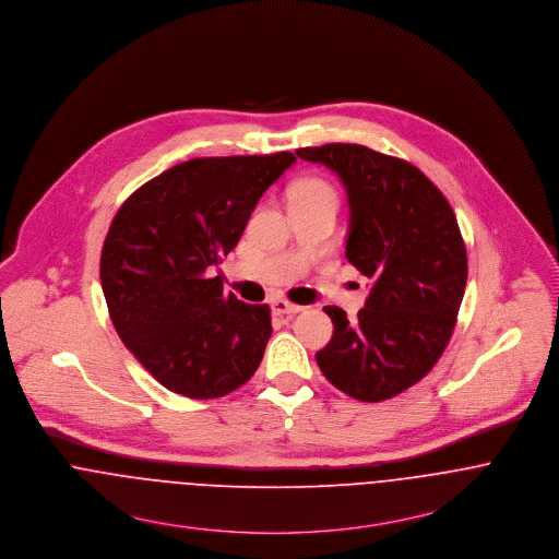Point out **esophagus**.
I'll use <instances>...</instances> for the list:
<instances>
[{
	"mask_svg": "<svg viewBox=\"0 0 559 559\" xmlns=\"http://www.w3.org/2000/svg\"><path fill=\"white\" fill-rule=\"evenodd\" d=\"M302 310V307H298V305H292V302H287V300H283V298H278V300H274L272 302V312L274 314H289V317H294V314H298Z\"/></svg>",
	"mask_w": 559,
	"mask_h": 559,
	"instance_id": "obj_1",
	"label": "esophagus"
}]
</instances>
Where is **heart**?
Wrapping results in <instances>:
<instances>
[{"mask_svg":"<svg viewBox=\"0 0 559 559\" xmlns=\"http://www.w3.org/2000/svg\"><path fill=\"white\" fill-rule=\"evenodd\" d=\"M294 194H332V190L321 180H307V182L298 185Z\"/></svg>","mask_w":559,"mask_h":559,"instance_id":"1","label":"heart"}]
</instances>
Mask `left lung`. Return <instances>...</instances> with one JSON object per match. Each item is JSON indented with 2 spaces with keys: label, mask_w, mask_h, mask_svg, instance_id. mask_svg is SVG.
Segmentation results:
<instances>
[{
  "label": "left lung",
  "mask_w": 559,
  "mask_h": 559,
  "mask_svg": "<svg viewBox=\"0 0 559 559\" xmlns=\"http://www.w3.org/2000/svg\"><path fill=\"white\" fill-rule=\"evenodd\" d=\"M332 169L347 190L345 257L371 278L358 319L325 307L334 323L317 352L325 379L345 394L377 403L396 396L441 358L467 283V252L441 190L412 163L356 143L300 147Z\"/></svg>",
  "instance_id": "obj_1"
}]
</instances>
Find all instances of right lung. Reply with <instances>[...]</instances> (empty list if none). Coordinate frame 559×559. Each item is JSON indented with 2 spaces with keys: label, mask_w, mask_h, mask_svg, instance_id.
Here are the masks:
<instances>
[{
  "label": "right lung",
  "mask_w": 559,
  "mask_h": 559,
  "mask_svg": "<svg viewBox=\"0 0 559 559\" xmlns=\"http://www.w3.org/2000/svg\"><path fill=\"white\" fill-rule=\"evenodd\" d=\"M292 152L192 158L136 188L100 254V283L126 347L167 390L218 399L261 365L270 307L223 294L212 276Z\"/></svg>",
  "instance_id": "right-lung-1"
}]
</instances>
